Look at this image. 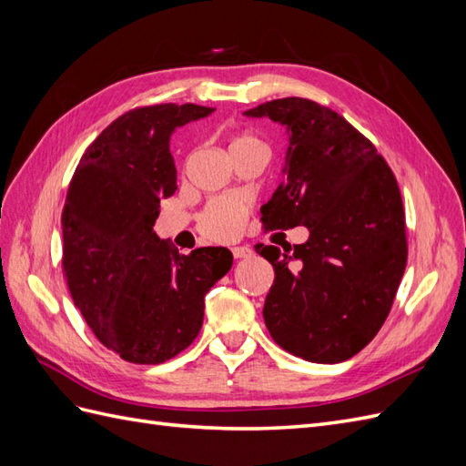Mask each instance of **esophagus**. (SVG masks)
I'll use <instances>...</instances> for the list:
<instances>
[{"label": "esophagus", "mask_w": 466, "mask_h": 466, "mask_svg": "<svg viewBox=\"0 0 466 466\" xmlns=\"http://www.w3.org/2000/svg\"><path fill=\"white\" fill-rule=\"evenodd\" d=\"M231 252L235 258H248L252 255V248L250 247H235V248H231Z\"/></svg>", "instance_id": "1"}]
</instances>
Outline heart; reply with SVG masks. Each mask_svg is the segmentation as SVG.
<instances>
[{
  "label": "heart",
  "mask_w": 466,
  "mask_h": 466,
  "mask_svg": "<svg viewBox=\"0 0 466 466\" xmlns=\"http://www.w3.org/2000/svg\"><path fill=\"white\" fill-rule=\"evenodd\" d=\"M250 146H260V147H262V144H260L258 139H257L255 136H252V134H247V132H243V134H237V136H233V137H231V142H229V153H231V151H235V149L250 147ZM241 221H243V218L238 216V219H235V223H231V225H229L228 233H225V238L235 237V235L238 233V228H241Z\"/></svg>",
  "instance_id": "b5f03b06"
}]
</instances>
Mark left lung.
I'll list each match as a JSON object with an SVG mask.
<instances>
[{"label": "left lung", "mask_w": 466, "mask_h": 466, "mask_svg": "<svg viewBox=\"0 0 466 466\" xmlns=\"http://www.w3.org/2000/svg\"><path fill=\"white\" fill-rule=\"evenodd\" d=\"M286 126L284 180L262 206L266 229L303 225L309 238L281 252L264 301L278 346L313 363H340L383 327L406 268L400 190L368 137L334 110L286 96L245 112Z\"/></svg>", "instance_id": "8db88e82"}]
</instances>
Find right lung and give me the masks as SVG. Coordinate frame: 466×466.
Wrapping results in <instances>:
<instances>
[{
	"label": "right lung",
	"mask_w": 466,
	"mask_h": 466,
	"mask_svg": "<svg viewBox=\"0 0 466 466\" xmlns=\"http://www.w3.org/2000/svg\"><path fill=\"white\" fill-rule=\"evenodd\" d=\"M198 105L126 112L83 153L62 211L64 272L95 336L122 360L155 365L198 336L204 298L231 270L223 247L190 255L155 235L159 202L177 190L171 136L209 116Z\"/></svg>",
	"instance_id": "add662e5"
}]
</instances>
